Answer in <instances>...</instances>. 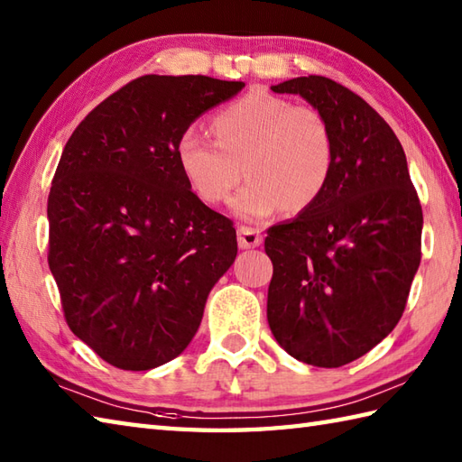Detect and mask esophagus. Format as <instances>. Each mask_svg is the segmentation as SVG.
Wrapping results in <instances>:
<instances>
[{"mask_svg":"<svg viewBox=\"0 0 462 462\" xmlns=\"http://www.w3.org/2000/svg\"><path fill=\"white\" fill-rule=\"evenodd\" d=\"M262 240H263V236L260 234V230L252 228V226H240L238 228L240 248H256V246H260Z\"/></svg>","mask_w":462,"mask_h":462,"instance_id":"obj_1","label":"esophagus"}]
</instances>
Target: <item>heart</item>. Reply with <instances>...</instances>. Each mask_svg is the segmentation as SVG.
I'll list each match as a JSON object with an SVG mask.
<instances>
[{"label": "heart", "instance_id": "b5f03b06", "mask_svg": "<svg viewBox=\"0 0 462 462\" xmlns=\"http://www.w3.org/2000/svg\"><path fill=\"white\" fill-rule=\"evenodd\" d=\"M210 129L216 143L186 131L174 146L180 174L204 204L228 200L242 166L250 180L232 210L244 220H266L282 208L303 212L326 192L337 146L328 116L316 106L258 89L216 113Z\"/></svg>", "mask_w": 462, "mask_h": 462}]
</instances>
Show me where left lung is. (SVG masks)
<instances>
[{"label": "left lung", "instance_id": "left-lung-1", "mask_svg": "<svg viewBox=\"0 0 462 462\" xmlns=\"http://www.w3.org/2000/svg\"><path fill=\"white\" fill-rule=\"evenodd\" d=\"M316 106L337 159L318 202L268 228V323L291 357L341 367L403 316L420 262L423 210L393 129L359 95L321 75L272 87Z\"/></svg>", "mask_w": 462, "mask_h": 462}]
</instances>
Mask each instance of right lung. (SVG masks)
I'll use <instances>...</instances> for the list:
<instances>
[{"instance_id": "obj_1", "label": "right lung", "mask_w": 462, "mask_h": 462, "mask_svg": "<svg viewBox=\"0 0 462 462\" xmlns=\"http://www.w3.org/2000/svg\"><path fill=\"white\" fill-rule=\"evenodd\" d=\"M242 81L143 75L69 136L47 199V262L65 321L125 371L174 359L238 254L234 222L179 171V136Z\"/></svg>"}]
</instances>
